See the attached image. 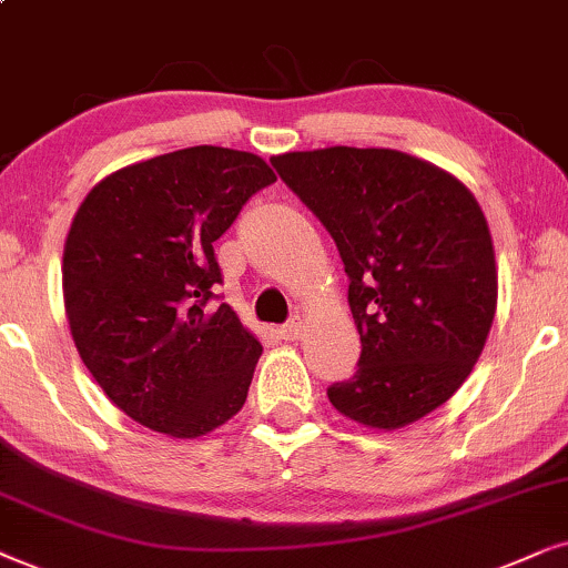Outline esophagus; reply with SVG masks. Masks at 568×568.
Returning a JSON list of instances; mask_svg holds the SVG:
<instances>
[{
	"mask_svg": "<svg viewBox=\"0 0 568 568\" xmlns=\"http://www.w3.org/2000/svg\"><path fill=\"white\" fill-rule=\"evenodd\" d=\"M277 335L283 337V339H298L301 335H304V320H301V316H296V320H291V322H285L283 327L277 329Z\"/></svg>",
	"mask_w": 568,
	"mask_h": 568,
	"instance_id": "34e87169",
	"label": "esophagus"
}]
</instances>
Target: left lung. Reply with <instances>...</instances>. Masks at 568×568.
I'll return each mask as SVG.
<instances>
[{"label": "left lung", "mask_w": 568, "mask_h": 568, "mask_svg": "<svg viewBox=\"0 0 568 568\" xmlns=\"http://www.w3.org/2000/svg\"><path fill=\"white\" fill-rule=\"evenodd\" d=\"M320 217L345 264L358 372L327 389L361 426L395 430L444 405L470 376L496 316L486 215L457 176L387 148L270 158Z\"/></svg>", "instance_id": "1"}]
</instances>
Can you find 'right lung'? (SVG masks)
<instances>
[{
	"mask_svg": "<svg viewBox=\"0 0 568 568\" xmlns=\"http://www.w3.org/2000/svg\"><path fill=\"white\" fill-rule=\"evenodd\" d=\"M275 173L244 150L196 145L109 173L64 241L62 288L82 363L140 426L196 438L246 403L262 345L229 304L213 244Z\"/></svg>",
	"mask_w": 568,
	"mask_h": 568,
	"instance_id": "add662e5",
	"label": "right lung"
}]
</instances>
